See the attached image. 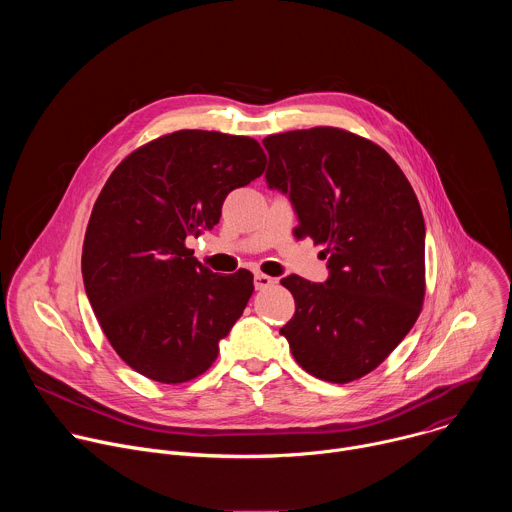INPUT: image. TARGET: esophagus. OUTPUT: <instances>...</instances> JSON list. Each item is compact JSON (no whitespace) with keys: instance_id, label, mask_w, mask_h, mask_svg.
<instances>
[{"instance_id":"1","label":"esophagus","mask_w":512,"mask_h":512,"mask_svg":"<svg viewBox=\"0 0 512 512\" xmlns=\"http://www.w3.org/2000/svg\"><path fill=\"white\" fill-rule=\"evenodd\" d=\"M275 283L273 277L265 275V273H255V289H267Z\"/></svg>"}]
</instances>
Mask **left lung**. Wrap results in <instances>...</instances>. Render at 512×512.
<instances>
[{"label":"left lung","instance_id":"8db88e82","mask_svg":"<svg viewBox=\"0 0 512 512\" xmlns=\"http://www.w3.org/2000/svg\"><path fill=\"white\" fill-rule=\"evenodd\" d=\"M267 186L289 196L296 237L324 245L328 279L289 275L296 314L279 332L300 367L328 383L375 371L413 328L425 296L417 196L377 143L338 127L269 135Z\"/></svg>","mask_w":512,"mask_h":512}]
</instances>
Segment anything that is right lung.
Listing matches in <instances>:
<instances>
[{"instance_id":"right-lung-1","label":"right lung","mask_w":512,"mask_h":512,"mask_svg":"<svg viewBox=\"0 0 512 512\" xmlns=\"http://www.w3.org/2000/svg\"><path fill=\"white\" fill-rule=\"evenodd\" d=\"M265 164L253 137L182 129L141 145L105 182L85 233L83 281L107 340L139 375L178 385L216 360L253 273H212L186 241L214 229L227 194Z\"/></svg>"}]
</instances>
